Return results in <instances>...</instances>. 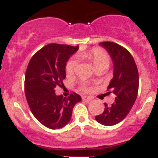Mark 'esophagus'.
Instances as JSON below:
<instances>
[{"label": "esophagus", "mask_w": 158, "mask_h": 158, "mask_svg": "<svg viewBox=\"0 0 158 158\" xmlns=\"http://www.w3.org/2000/svg\"><path fill=\"white\" fill-rule=\"evenodd\" d=\"M82 100H84L86 102H89L90 101H92V97L90 96H82Z\"/></svg>", "instance_id": "obj_1"}]
</instances>
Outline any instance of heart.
<instances>
[{
  "mask_svg": "<svg viewBox=\"0 0 158 158\" xmlns=\"http://www.w3.org/2000/svg\"><path fill=\"white\" fill-rule=\"evenodd\" d=\"M78 57L82 60H86L90 63H92L94 66L97 67L100 65L106 64L109 66V57L104 51L102 49L95 48L92 49L91 50L84 51V52H81L78 54ZM77 60L74 58H72L68 61L67 64L66 66V71L68 75L73 74L74 72L75 68L77 66ZM82 89L85 91L88 90L89 87L86 84H83L82 85Z\"/></svg>",
  "mask_w": 158,
  "mask_h": 158,
  "instance_id": "heart-1",
  "label": "heart"
}]
</instances>
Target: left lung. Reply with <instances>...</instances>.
Segmentation results:
<instances>
[{
  "mask_svg": "<svg viewBox=\"0 0 158 158\" xmlns=\"http://www.w3.org/2000/svg\"><path fill=\"white\" fill-rule=\"evenodd\" d=\"M106 49L113 62V78L109 89L116 95L115 103L108 106L95 117L98 123L111 126L122 122L129 113L138 96L139 76L134 58L122 46L112 42L100 43Z\"/></svg>",
  "mask_w": 158,
  "mask_h": 158,
  "instance_id": "1",
  "label": "left lung"
}]
</instances>
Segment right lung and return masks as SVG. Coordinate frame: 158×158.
<instances>
[{
  "mask_svg": "<svg viewBox=\"0 0 158 158\" xmlns=\"http://www.w3.org/2000/svg\"><path fill=\"white\" fill-rule=\"evenodd\" d=\"M79 47L50 44L36 52L25 75V95L31 112L42 125L50 129L66 126L75 105L82 101L76 93L63 98L55 89L66 78V66Z\"/></svg>",
  "mask_w": 158,
  "mask_h": 158,
  "instance_id": "obj_1",
  "label": "right lung"
}]
</instances>
